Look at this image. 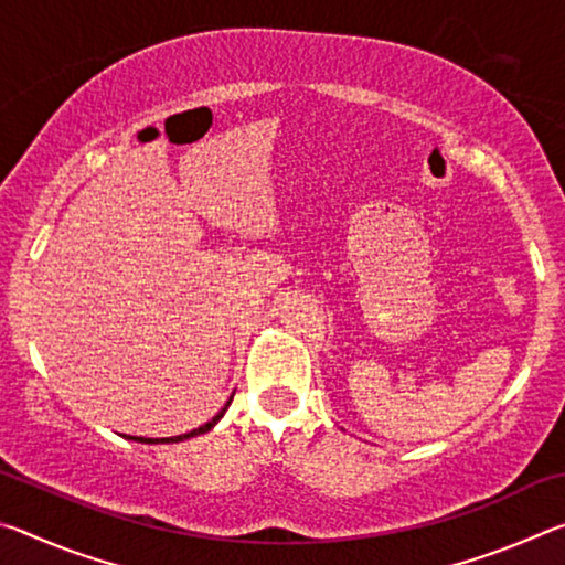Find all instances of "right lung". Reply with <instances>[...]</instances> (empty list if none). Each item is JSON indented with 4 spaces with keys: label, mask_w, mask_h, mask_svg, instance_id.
I'll use <instances>...</instances> for the list:
<instances>
[{
    "label": "right lung",
    "mask_w": 565,
    "mask_h": 565,
    "mask_svg": "<svg viewBox=\"0 0 565 565\" xmlns=\"http://www.w3.org/2000/svg\"><path fill=\"white\" fill-rule=\"evenodd\" d=\"M228 404H232V401H228ZM226 404V406H228ZM226 406L218 411V414L209 420V424H204V426H199V428H194V431H189V434H181V436H171V438H141V436H127V438H131V441H139V444H179V441H184V438H191V436H199V434H206L209 428H214V424L218 418L224 416V411H226Z\"/></svg>",
    "instance_id": "add662e5"
}]
</instances>
